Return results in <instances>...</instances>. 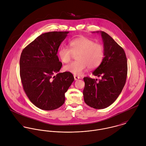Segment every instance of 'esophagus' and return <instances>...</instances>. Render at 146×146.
Instances as JSON below:
<instances>
[{
    "label": "esophagus",
    "instance_id": "obj_1",
    "mask_svg": "<svg viewBox=\"0 0 146 146\" xmlns=\"http://www.w3.org/2000/svg\"><path fill=\"white\" fill-rule=\"evenodd\" d=\"M74 79H75V80H78V79H80V77H79V76H76V75H74Z\"/></svg>",
    "mask_w": 146,
    "mask_h": 146
}]
</instances>
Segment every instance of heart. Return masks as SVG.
<instances>
[{
	"mask_svg": "<svg viewBox=\"0 0 146 146\" xmlns=\"http://www.w3.org/2000/svg\"><path fill=\"white\" fill-rule=\"evenodd\" d=\"M70 49L61 46L58 55L63 63H68L73 54H76L77 61L63 67V70L75 75H81L88 68L95 69L102 62L104 56V47L99 43L85 36H80L69 42Z\"/></svg>",
	"mask_w": 146,
	"mask_h": 146,
	"instance_id": "b5f03b06",
	"label": "heart"
}]
</instances>
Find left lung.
Here are the masks:
<instances>
[{
    "label": "left lung",
    "mask_w": 146,
    "mask_h": 146,
    "mask_svg": "<svg viewBox=\"0 0 146 146\" xmlns=\"http://www.w3.org/2000/svg\"><path fill=\"white\" fill-rule=\"evenodd\" d=\"M99 33V31H97ZM103 40L104 56L101 65L93 75L101 79L84 78V100L85 104L96 109L105 108L112 104L125 85L127 59L124 50L108 34L100 31Z\"/></svg>",
    "instance_id": "8db88e82"
}]
</instances>
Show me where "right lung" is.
<instances>
[{"instance_id": "add662e5", "label": "right lung", "mask_w": 146, "mask_h": 146, "mask_svg": "<svg viewBox=\"0 0 146 146\" xmlns=\"http://www.w3.org/2000/svg\"><path fill=\"white\" fill-rule=\"evenodd\" d=\"M68 33L42 34L21 53L20 74L23 89L30 101L43 110H53L62 106L64 93L74 80L70 72L58 73L62 63L57 54Z\"/></svg>"}]
</instances>
